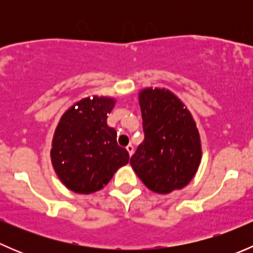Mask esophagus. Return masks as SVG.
Here are the masks:
<instances>
[{
    "instance_id": "1",
    "label": "esophagus",
    "mask_w": 253,
    "mask_h": 253,
    "mask_svg": "<svg viewBox=\"0 0 253 253\" xmlns=\"http://www.w3.org/2000/svg\"><path fill=\"white\" fill-rule=\"evenodd\" d=\"M126 150H127V152H128L129 157H132V154H133V147H132V145H131V144H129V145H127Z\"/></svg>"
}]
</instances>
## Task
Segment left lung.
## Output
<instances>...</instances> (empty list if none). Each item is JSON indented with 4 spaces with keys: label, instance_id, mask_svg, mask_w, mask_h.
<instances>
[{
    "label": "left lung",
    "instance_id": "obj_1",
    "mask_svg": "<svg viewBox=\"0 0 253 253\" xmlns=\"http://www.w3.org/2000/svg\"><path fill=\"white\" fill-rule=\"evenodd\" d=\"M138 103L144 141L129 164L153 192L181 190L197 174L202 159L197 124L182 100L167 88L141 89Z\"/></svg>",
    "mask_w": 253,
    "mask_h": 253
}]
</instances>
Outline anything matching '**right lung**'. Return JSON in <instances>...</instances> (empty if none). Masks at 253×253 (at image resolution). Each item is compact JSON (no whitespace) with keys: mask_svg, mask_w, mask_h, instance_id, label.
Listing matches in <instances>:
<instances>
[{"mask_svg":"<svg viewBox=\"0 0 253 253\" xmlns=\"http://www.w3.org/2000/svg\"><path fill=\"white\" fill-rule=\"evenodd\" d=\"M115 104L112 96H86L60 117L50 157L56 175L68 190L82 195L96 192L128 164V153L119 147L116 131L106 122Z\"/></svg>","mask_w":253,"mask_h":253,"instance_id":"right-lung-1","label":"right lung"}]
</instances>
